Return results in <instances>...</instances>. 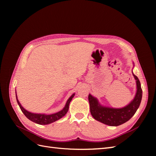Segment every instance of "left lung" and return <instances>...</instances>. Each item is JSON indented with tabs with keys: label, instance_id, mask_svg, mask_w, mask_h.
<instances>
[{
	"label": "left lung",
	"instance_id": "1",
	"mask_svg": "<svg viewBox=\"0 0 156 156\" xmlns=\"http://www.w3.org/2000/svg\"><path fill=\"white\" fill-rule=\"evenodd\" d=\"M136 80L137 92L135 98L128 105L121 108L102 107L95 97L89 94L88 101L90 113L96 120L109 126H119L128 121L136 112L142 98V89L138 78L133 74Z\"/></svg>",
	"mask_w": 156,
	"mask_h": 156
}]
</instances>
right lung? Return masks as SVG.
Returning <instances> with one entry per match:
<instances>
[{
    "mask_svg": "<svg viewBox=\"0 0 156 156\" xmlns=\"http://www.w3.org/2000/svg\"><path fill=\"white\" fill-rule=\"evenodd\" d=\"M74 95L75 94H73L71 97L68 98V100L67 101V102H66V104L65 105L64 108H63L62 111L56 112V113L51 114V115L36 114V113H32L31 112H29L27 110H25V109L22 107L21 105L20 104V102L17 99V96H16V98L19 107L21 108L22 112H23V114H24L26 116V117L29 119V120L39 125H48L49 123H51L53 122H55L57 120H59V119H61L62 117H64V116L67 113L69 108V102H71L72 99L74 97Z\"/></svg>",
    "mask_w": 156,
    "mask_h": 156,
    "instance_id": "add662e5",
    "label": "right lung"
}]
</instances>
